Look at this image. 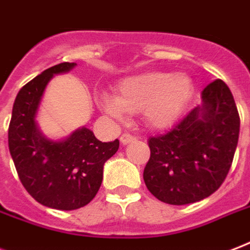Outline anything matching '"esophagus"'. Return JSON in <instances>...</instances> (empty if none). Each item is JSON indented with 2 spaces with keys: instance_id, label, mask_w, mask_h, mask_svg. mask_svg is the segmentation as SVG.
I'll return each mask as SVG.
<instances>
[{
  "instance_id": "1",
  "label": "esophagus",
  "mask_w": 250,
  "mask_h": 250,
  "mask_svg": "<svg viewBox=\"0 0 250 250\" xmlns=\"http://www.w3.org/2000/svg\"><path fill=\"white\" fill-rule=\"evenodd\" d=\"M133 140H136V138L133 135H131V133H123L121 136V143L123 146L128 144V143H132Z\"/></svg>"
}]
</instances>
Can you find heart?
Returning a JSON list of instances; mask_svg holds the SVG:
<instances>
[{
    "instance_id": "1",
    "label": "heart",
    "mask_w": 250,
    "mask_h": 250,
    "mask_svg": "<svg viewBox=\"0 0 250 250\" xmlns=\"http://www.w3.org/2000/svg\"><path fill=\"white\" fill-rule=\"evenodd\" d=\"M193 93L194 81L188 74L155 70L122 80L115 97L104 95L100 104L115 117L142 111L152 128H167L178 121Z\"/></svg>"
}]
</instances>
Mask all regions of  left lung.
I'll list each match as a JSON object with an SVG mask.
<instances>
[{
    "instance_id": "left-lung-1",
    "label": "left lung",
    "mask_w": 250,
    "mask_h": 250,
    "mask_svg": "<svg viewBox=\"0 0 250 250\" xmlns=\"http://www.w3.org/2000/svg\"><path fill=\"white\" fill-rule=\"evenodd\" d=\"M239 132L233 95L224 81L215 80L202 91V104L170 131L148 139L146 186L167 205H188L209 197L231 169Z\"/></svg>"
}]
</instances>
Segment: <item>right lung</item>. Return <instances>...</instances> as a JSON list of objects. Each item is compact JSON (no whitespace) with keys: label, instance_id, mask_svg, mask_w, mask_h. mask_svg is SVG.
Here are the masks:
<instances>
[{"label":"right lung","instance_id":"right-lung-1","mask_svg":"<svg viewBox=\"0 0 250 250\" xmlns=\"http://www.w3.org/2000/svg\"><path fill=\"white\" fill-rule=\"evenodd\" d=\"M74 65L57 64L26 83L15 98L9 125V150L23 188L41 205L64 211L83 207L97 195L104 163L119 148L118 139L102 143L86 127L59 142L38 128L36 111L47 83Z\"/></svg>","mask_w":250,"mask_h":250}]
</instances>
